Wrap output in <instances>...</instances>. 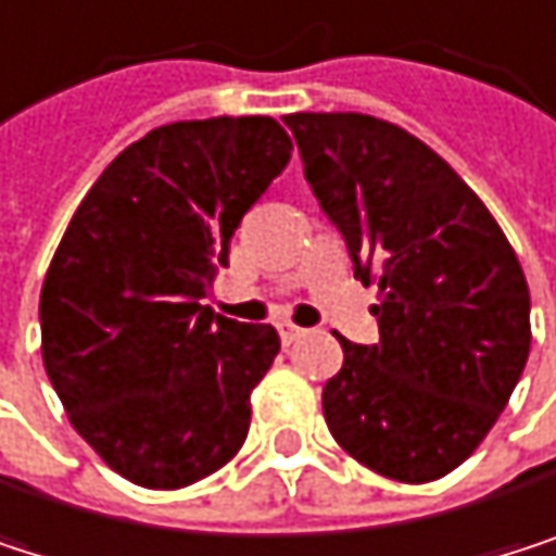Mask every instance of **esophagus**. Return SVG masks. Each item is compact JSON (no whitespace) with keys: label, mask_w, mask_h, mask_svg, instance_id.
<instances>
[{"label":"esophagus","mask_w":556,"mask_h":556,"mask_svg":"<svg viewBox=\"0 0 556 556\" xmlns=\"http://www.w3.org/2000/svg\"><path fill=\"white\" fill-rule=\"evenodd\" d=\"M276 329H280V339H283V345H293L296 339H303V336H306V329H300V326H293V323H280Z\"/></svg>","instance_id":"34e87169"}]
</instances>
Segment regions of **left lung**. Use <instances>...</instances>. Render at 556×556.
Segmentation results:
<instances>
[{
	"mask_svg": "<svg viewBox=\"0 0 556 556\" xmlns=\"http://www.w3.org/2000/svg\"><path fill=\"white\" fill-rule=\"evenodd\" d=\"M303 172L378 283L381 342L342 339L323 388L336 443L397 482L453 472L495 427L528 352L521 263L479 194L427 142L365 113H290Z\"/></svg>",
	"mask_w": 556,
	"mask_h": 556,
	"instance_id": "obj_1",
	"label": "left lung"
}]
</instances>
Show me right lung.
Listing matches in <instances>:
<instances>
[{"label":"right lung","instance_id":"obj_1","mask_svg":"<svg viewBox=\"0 0 556 556\" xmlns=\"http://www.w3.org/2000/svg\"><path fill=\"white\" fill-rule=\"evenodd\" d=\"M290 152L273 116L159 126L103 168L54 250L45 371L74 430L136 485H191L247 440L250 391L280 336L201 300Z\"/></svg>","mask_w":556,"mask_h":556}]
</instances>
